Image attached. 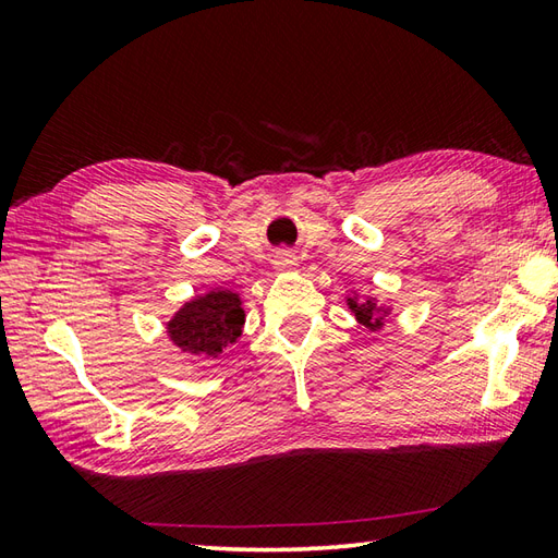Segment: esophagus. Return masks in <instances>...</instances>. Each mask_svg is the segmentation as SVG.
<instances>
[{"mask_svg": "<svg viewBox=\"0 0 558 558\" xmlns=\"http://www.w3.org/2000/svg\"><path fill=\"white\" fill-rule=\"evenodd\" d=\"M272 268L280 270V272H290V270L298 268V256L282 248V252H278L276 258H272Z\"/></svg>", "mask_w": 558, "mask_h": 558, "instance_id": "1", "label": "esophagus"}]
</instances>
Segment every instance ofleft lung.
<instances>
[{"label":"left lung","mask_w":558,"mask_h":558,"mask_svg":"<svg viewBox=\"0 0 558 558\" xmlns=\"http://www.w3.org/2000/svg\"><path fill=\"white\" fill-rule=\"evenodd\" d=\"M348 306L352 310V314L357 316V322L362 326L369 328V330H376V328L384 326V316H378V312H384V310H378V306L374 304V300L357 302V298H348Z\"/></svg>","instance_id":"8db88e82"}]
</instances>
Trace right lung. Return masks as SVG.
Returning a JSON list of instances; mask_svg holds the SVG:
<instances>
[{"label": "right lung", "mask_w": 558, "mask_h": 558, "mask_svg": "<svg viewBox=\"0 0 558 558\" xmlns=\"http://www.w3.org/2000/svg\"><path fill=\"white\" fill-rule=\"evenodd\" d=\"M244 310L236 292L210 290L186 302L168 322L170 340L189 354H218L242 336Z\"/></svg>", "instance_id": "add662e5"}]
</instances>
